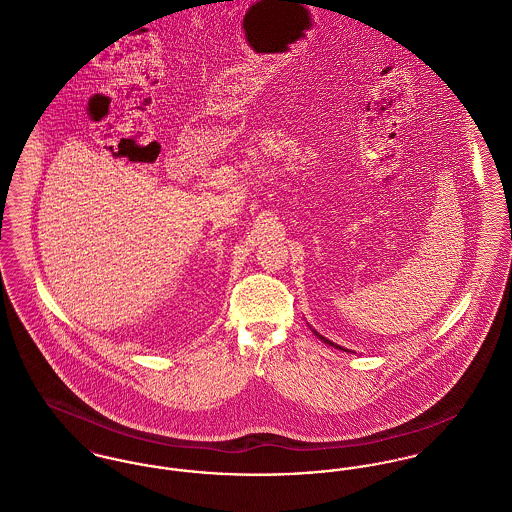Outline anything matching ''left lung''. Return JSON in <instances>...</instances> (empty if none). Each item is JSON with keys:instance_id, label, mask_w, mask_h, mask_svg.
<instances>
[{"instance_id": "8db88e82", "label": "left lung", "mask_w": 512, "mask_h": 512, "mask_svg": "<svg viewBox=\"0 0 512 512\" xmlns=\"http://www.w3.org/2000/svg\"><path fill=\"white\" fill-rule=\"evenodd\" d=\"M312 331H314L315 335H317V337H319V339H321V341H323V343H325V345H331V347H335V349H341V351H347V349H343V347H339V345H337V343H331V341H329V339H325V337H323V335H319V333H317V331H315V329H312ZM347 353H349V351H347Z\"/></svg>"}]
</instances>
